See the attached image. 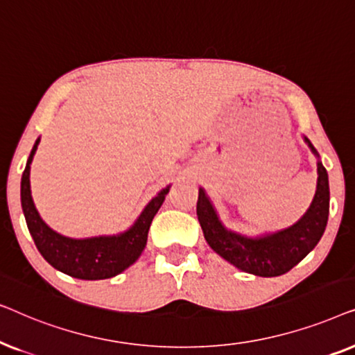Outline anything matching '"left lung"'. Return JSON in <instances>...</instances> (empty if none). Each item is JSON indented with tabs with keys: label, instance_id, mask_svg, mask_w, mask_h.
Returning a JSON list of instances; mask_svg holds the SVG:
<instances>
[{
	"label": "left lung",
	"instance_id": "8db88e82",
	"mask_svg": "<svg viewBox=\"0 0 355 355\" xmlns=\"http://www.w3.org/2000/svg\"><path fill=\"white\" fill-rule=\"evenodd\" d=\"M304 140L317 157V191L307 211L293 226L257 237L231 231L221 223L207 192L202 187L198 189L197 216L205 241L221 259L245 273L263 278L288 273L322 239L329 213L328 173L312 142L307 137Z\"/></svg>",
	"mask_w": 355,
	"mask_h": 355
}]
</instances>
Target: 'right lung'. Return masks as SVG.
I'll return each mask as SVG.
<instances>
[{
    "instance_id": "1",
    "label": "right lung",
    "mask_w": 355,
    "mask_h": 355,
    "mask_svg": "<svg viewBox=\"0 0 355 355\" xmlns=\"http://www.w3.org/2000/svg\"><path fill=\"white\" fill-rule=\"evenodd\" d=\"M38 144H40V137L33 144L21 181L22 211L26 216L28 232H31L38 252L53 268L77 279H108L123 273L125 268L135 263V260L144 252L153 216L163 205L164 197L171 186L162 189L145 205L134 225L124 232L113 236L85 237V239L62 236L60 232L53 231L42 220L32 198L31 164Z\"/></svg>"
}]
</instances>
